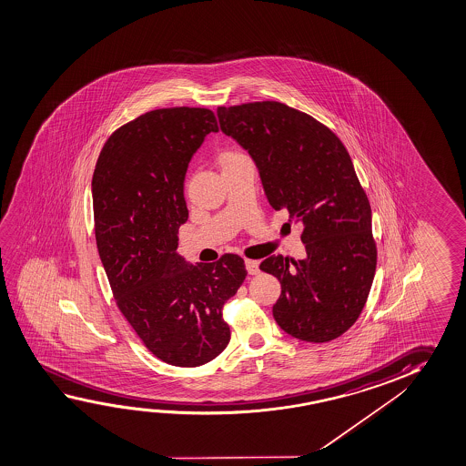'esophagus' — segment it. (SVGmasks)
<instances>
[{
	"label": "esophagus",
	"instance_id": "obj_1",
	"mask_svg": "<svg viewBox=\"0 0 466 466\" xmlns=\"http://www.w3.org/2000/svg\"><path fill=\"white\" fill-rule=\"evenodd\" d=\"M244 264H246V268H248V274L258 275V272H260V270H258V260L246 258V260H244Z\"/></svg>",
	"mask_w": 466,
	"mask_h": 466
}]
</instances>
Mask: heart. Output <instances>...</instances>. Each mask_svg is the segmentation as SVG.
<instances>
[{"label":"heart","mask_w":466,"mask_h":466,"mask_svg":"<svg viewBox=\"0 0 466 466\" xmlns=\"http://www.w3.org/2000/svg\"><path fill=\"white\" fill-rule=\"evenodd\" d=\"M233 156H237V154H225V156H223V160H225V158H229V157Z\"/></svg>","instance_id":"b5f03b06"}]
</instances>
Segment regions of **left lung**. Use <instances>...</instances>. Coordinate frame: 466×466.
Segmentation results:
<instances>
[{"label":"left lung","instance_id":"1","mask_svg":"<svg viewBox=\"0 0 466 466\" xmlns=\"http://www.w3.org/2000/svg\"><path fill=\"white\" fill-rule=\"evenodd\" d=\"M223 133L258 165L268 204L303 227L306 258L270 256L260 270L281 283L274 318L298 340L325 343L355 324L377 264L370 199L340 139L280 102L218 106Z\"/></svg>","mask_w":466,"mask_h":466}]
</instances>
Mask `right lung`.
<instances>
[{
	"instance_id": "1",
	"label": "right lung",
	"mask_w": 466,
	"mask_h": 466,
	"mask_svg": "<svg viewBox=\"0 0 466 466\" xmlns=\"http://www.w3.org/2000/svg\"><path fill=\"white\" fill-rule=\"evenodd\" d=\"M217 131L208 108L148 111L111 134L92 177L96 249L116 306L152 355L179 368L227 348L223 304L248 275L237 254L198 266L177 254L186 170Z\"/></svg>"
}]
</instances>
